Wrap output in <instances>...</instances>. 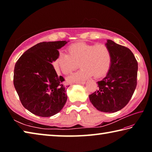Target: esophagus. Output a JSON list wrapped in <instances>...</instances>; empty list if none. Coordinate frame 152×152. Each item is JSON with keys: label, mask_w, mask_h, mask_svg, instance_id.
<instances>
[{"label": "esophagus", "mask_w": 152, "mask_h": 152, "mask_svg": "<svg viewBox=\"0 0 152 152\" xmlns=\"http://www.w3.org/2000/svg\"><path fill=\"white\" fill-rule=\"evenodd\" d=\"M85 81H80V82H76V84H85Z\"/></svg>", "instance_id": "obj_1"}]
</instances>
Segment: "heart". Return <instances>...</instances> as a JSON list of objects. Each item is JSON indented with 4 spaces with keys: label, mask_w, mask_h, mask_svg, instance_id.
Listing matches in <instances>:
<instances>
[{
    "label": "heart",
    "mask_w": 152,
    "mask_h": 152,
    "mask_svg": "<svg viewBox=\"0 0 152 152\" xmlns=\"http://www.w3.org/2000/svg\"><path fill=\"white\" fill-rule=\"evenodd\" d=\"M68 53H60L54 61L56 70L69 75L78 68L81 69L69 77V82L84 81L92 75L95 78L104 76L109 71L112 54L107 45L88 44L80 42L67 48Z\"/></svg>",
    "instance_id": "obj_1"
}]
</instances>
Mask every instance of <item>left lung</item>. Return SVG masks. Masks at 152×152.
Here are the masks:
<instances>
[{
	"label": "left lung",
	"instance_id": "8db88e82",
	"mask_svg": "<svg viewBox=\"0 0 152 152\" xmlns=\"http://www.w3.org/2000/svg\"><path fill=\"white\" fill-rule=\"evenodd\" d=\"M106 45L112 54L110 69L105 78L98 82L99 89L89 95L97 110L115 113L129 102L137 86L138 64L129 49L108 39Z\"/></svg>",
	"mask_w": 152,
	"mask_h": 152
}]
</instances>
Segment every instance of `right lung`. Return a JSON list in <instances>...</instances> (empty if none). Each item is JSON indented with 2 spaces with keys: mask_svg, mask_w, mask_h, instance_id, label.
<instances>
[{
  "mask_svg": "<svg viewBox=\"0 0 152 152\" xmlns=\"http://www.w3.org/2000/svg\"><path fill=\"white\" fill-rule=\"evenodd\" d=\"M66 41L41 42L19 58L14 69L13 84L23 106L33 114L48 117L62 109L67 101L65 80L58 76L52 63Z\"/></svg>",
  "mask_w": 152,
  "mask_h": 152,
  "instance_id": "1",
  "label": "right lung"
}]
</instances>
